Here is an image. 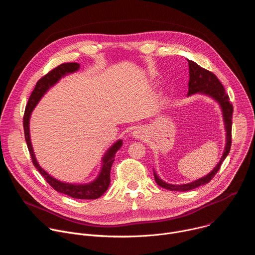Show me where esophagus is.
I'll use <instances>...</instances> for the list:
<instances>
[{
    "instance_id": "esophagus-1",
    "label": "esophagus",
    "mask_w": 255,
    "mask_h": 255,
    "mask_svg": "<svg viewBox=\"0 0 255 255\" xmlns=\"http://www.w3.org/2000/svg\"><path fill=\"white\" fill-rule=\"evenodd\" d=\"M133 136L135 138H139V139H143L145 137V131L142 128H136L133 131Z\"/></svg>"
}]
</instances>
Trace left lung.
<instances>
[{
	"mask_svg": "<svg viewBox=\"0 0 255 255\" xmlns=\"http://www.w3.org/2000/svg\"><path fill=\"white\" fill-rule=\"evenodd\" d=\"M189 68H190V82H189V93L188 95H193L196 93H203L206 94L212 98H214L218 103L220 104L222 111H223V117L225 122V128H226V146L223 153V156L221 157V160L217 166L206 176L193 181V183L186 184V185H168L161 180L156 173L154 172V178L156 184L166 190L169 191H190L195 188H198L200 186L208 184L209 181L216 175L218 170L220 169L222 162L228 155L231 143H232V113H233V106L229 101V96L226 94L225 89L221 82L219 81L212 71L207 70L203 67H201L199 64H197L195 61L189 60Z\"/></svg>",
	"mask_w": 255,
	"mask_h": 255,
	"instance_id": "left-lung-1",
	"label": "left lung"
}]
</instances>
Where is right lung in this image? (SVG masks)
Listing matches in <instances>:
<instances>
[{
  "label": "right lung",
  "instance_id": "add662e5",
  "mask_svg": "<svg viewBox=\"0 0 255 255\" xmlns=\"http://www.w3.org/2000/svg\"><path fill=\"white\" fill-rule=\"evenodd\" d=\"M80 68V64L76 62H68V63H62L55 68L51 69L49 72L42 77L37 83L30 95V98L28 100V103L26 105L25 113L23 117V126H24V134H25V140L27 142L28 150L31 155L32 162L34 166L38 169V171L41 173V175L45 178V180L49 184L51 188H53L56 192L62 193L64 195H67L71 198L75 199H84V200H95L100 198L109 188L110 185V171L112 164L114 162L115 153L119 148L122 146V140L117 141L113 146L108 150L106 155L103 158V166L101 173L99 174L98 178L94 180L93 183L88 185H70L61 183V181L53 178L50 176L46 171H44L36 161L32 145L30 141V133H29V119L31 112L33 111L34 107L37 105L38 101L41 99V97L46 93V91L52 87L55 83H57L61 77L65 76L66 74H70Z\"/></svg>",
  "mask_w": 255,
  "mask_h": 255
}]
</instances>
